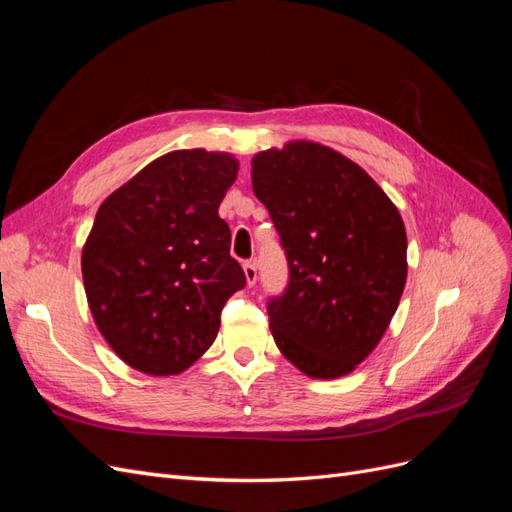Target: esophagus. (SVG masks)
<instances>
[{
  "label": "esophagus",
  "mask_w": 512,
  "mask_h": 512,
  "mask_svg": "<svg viewBox=\"0 0 512 512\" xmlns=\"http://www.w3.org/2000/svg\"><path fill=\"white\" fill-rule=\"evenodd\" d=\"M243 273H245V282H247V286H254V284H256V277H258L254 262H245V265H243Z\"/></svg>",
  "instance_id": "1"
}]
</instances>
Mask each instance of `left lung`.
<instances>
[{
	"instance_id": "8db88e82",
	"label": "left lung",
	"mask_w": 512,
	"mask_h": 512,
	"mask_svg": "<svg viewBox=\"0 0 512 512\" xmlns=\"http://www.w3.org/2000/svg\"><path fill=\"white\" fill-rule=\"evenodd\" d=\"M252 185L290 267L286 294L269 303L275 344L305 376L342 378L397 312L408 277L404 220L359 164L314 141L258 151Z\"/></svg>"
}]
</instances>
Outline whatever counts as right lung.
<instances>
[{"label": "right lung", "mask_w": 512, "mask_h": 512, "mask_svg": "<svg viewBox=\"0 0 512 512\" xmlns=\"http://www.w3.org/2000/svg\"><path fill=\"white\" fill-rule=\"evenodd\" d=\"M237 173L232 153L177 149L100 205L83 284L98 331L132 369L177 376L218 337L222 307L245 286L218 213Z\"/></svg>", "instance_id": "obj_1"}]
</instances>
